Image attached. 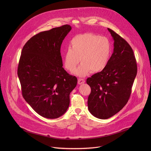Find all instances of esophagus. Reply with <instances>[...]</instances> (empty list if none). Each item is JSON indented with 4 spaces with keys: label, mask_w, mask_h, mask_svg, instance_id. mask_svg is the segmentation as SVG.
<instances>
[{
    "label": "esophagus",
    "mask_w": 151,
    "mask_h": 151,
    "mask_svg": "<svg viewBox=\"0 0 151 151\" xmlns=\"http://www.w3.org/2000/svg\"><path fill=\"white\" fill-rule=\"evenodd\" d=\"M84 83H85V80L84 79L82 78H79L78 80V84L81 85V84H83Z\"/></svg>",
    "instance_id": "34e87169"
}]
</instances>
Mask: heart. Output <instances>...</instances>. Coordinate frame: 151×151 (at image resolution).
<instances>
[{
	"mask_svg": "<svg viewBox=\"0 0 151 151\" xmlns=\"http://www.w3.org/2000/svg\"><path fill=\"white\" fill-rule=\"evenodd\" d=\"M111 53V45L108 38L92 33H84L75 36L70 42V47L65 52L64 64L69 71L85 77L91 71L98 73L108 65Z\"/></svg>",
	"mask_w": 151,
	"mask_h": 151,
	"instance_id": "heart-1",
	"label": "heart"
}]
</instances>
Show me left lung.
Wrapping results in <instances>:
<instances>
[{
  "label": "left lung",
  "mask_w": 151,
  "mask_h": 151,
  "mask_svg": "<svg viewBox=\"0 0 151 151\" xmlns=\"http://www.w3.org/2000/svg\"><path fill=\"white\" fill-rule=\"evenodd\" d=\"M108 29L114 40L113 53L105 68L86 80L91 89L88 110L100 119L111 117L126 105L137 73L130 45L114 31Z\"/></svg>",
  "instance_id": "8db88e82"
}]
</instances>
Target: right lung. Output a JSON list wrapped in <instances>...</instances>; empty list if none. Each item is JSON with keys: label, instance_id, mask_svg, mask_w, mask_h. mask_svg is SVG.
<instances>
[{"label": "right lung", "instance_id": "add662e5", "mask_svg": "<svg viewBox=\"0 0 151 151\" xmlns=\"http://www.w3.org/2000/svg\"><path fill=\"white\" fill-rule=\"evenodd\" d=\"M70 25L38 33L24 46L17 70L22 95L37 113L56 119L67 111L77 78L62 67L60 47Z\"/></svg>", "mask_w": 151, "mask_h": 151}]
</instances>
